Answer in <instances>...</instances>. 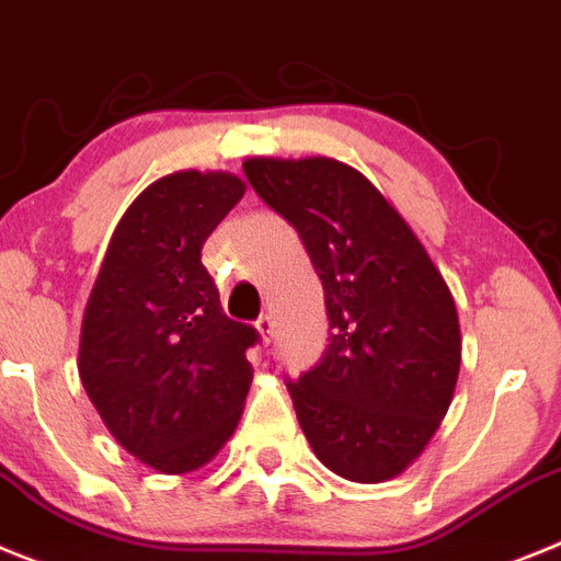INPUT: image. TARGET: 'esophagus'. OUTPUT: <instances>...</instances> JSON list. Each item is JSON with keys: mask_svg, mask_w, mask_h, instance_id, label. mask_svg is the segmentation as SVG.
<instances>
[{"mask_svg": "<svg viewBox=\"0 0 561 561\" xmlns=\"http://www.w3.org/2000/svg\"><path fill=\"white\" fill-rule=\"evenodd\" d=\"M256 330H260L262 341L268 343L271 337H274V318H271L268 312H262V316L256 318Z\"/></svg>", "mask_w": 561, "mask_h": 561, "instance_id": "obj_1", "label": "esophagus"}]
</instances>
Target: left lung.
<instances>
[{"instance_id":"8db88e82","label":"left lung","mask_w":561,"mask_h":561,"mask_svg":"<svg viewBox=\"0 0 561 561\" xmlns=\"http://www.w3.org/2000/svg\"><path fill=\"white\" fill-rule=\"evenodd\" d=\"M245 179L299 231L324 285L330 337L287 380L299 425L335 476L380 483L425 450L453 400L461 332L450 287L400 211L335 159H249Z\"/></svg>"}]
</instances>
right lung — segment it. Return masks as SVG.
Masks as SVG:
<instances>
[{
    "label": "right lung",
    "instance_id": "add662e5",
    "mask_svg": "<svg viewBox=\"0 0 561 561\" xmlns=\"http://www.w3.org/2000/svg\"><path fill=\"white\" fill-rule=\"evenodd\" d=\"M229 173H173L130 204L111 237L80 332V380L130 456L190 472L234 433L260 332L231 321L201 262L243 198Z\"/></svg>",
    "mask_w": 561,
    "mask_h": 561
}]
</instances>
